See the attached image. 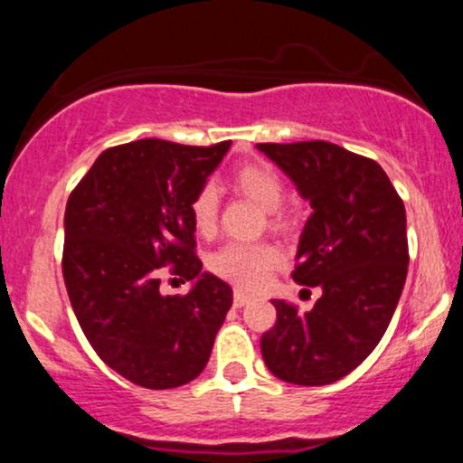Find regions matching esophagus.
<instances>
[{
	"instance_id": "obj_1",
	"label": "esophagus",
	"mask_w": 463,
	"mask_h": 463,
	"mask_svg": "<svg viewBox=\"0 0 463 463\" xmlns=\"http://www.w3.org/2000/svg\"><path fill=\"white\" fill-rule=\"evenodd\" d=\"M248 302H250V296L246 294V291L235 289V307H243V305H248Z\"/></svg>"
}]
</instances>
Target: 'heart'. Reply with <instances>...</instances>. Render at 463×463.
Listing matches in <instances>:
<instances>
[{"instance_id": "1", "label": "heart", "mask_w": 463, "mask_h": 463, "mask_svg": "<svg viewBox=\"0 0 463 463\" xmlns=\"http://www.w3.org/2000/svg\"><path fill=\"white\" fill-rule=\"evenodd\" d=\"M232 184L243 195L261 204L269 215V224L285 228L289 224V213L285 211V183L268 165L248 163L235 169ZM217 211H220V194L213 183H204L191 198L189 213L194 226L200 232H211L215 228ZM280 263L279 248L272 243H241L232 241L222 246L211 257V269L222 279L231 280L243 289L261 287L276 265Z\"/></svg>"}]
</instances>
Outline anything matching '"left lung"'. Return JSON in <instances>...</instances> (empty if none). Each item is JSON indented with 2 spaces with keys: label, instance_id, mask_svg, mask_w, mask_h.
Returning a JSON list of instances; mask_svg holds the SVG:
<instances>
[{
  "label": "left lung",
  "instance_id": "1",
  "mask_svg": "<svg viewBox=\"0 0 463 463\" xmlns=\"http://www.w3.org/2000/svg\"><path fill=\"white\" fill-rule=\"evenodd\" d=\"M313 213L291 279L320 287L311 311L272 300L263 361L294 385H328L364 361L390 326L407 279L405 204L379 163L328 141L259 143Z\"/></svg>",
  "mask_w": 463,
  "mask_h": 463
}]
</instances>
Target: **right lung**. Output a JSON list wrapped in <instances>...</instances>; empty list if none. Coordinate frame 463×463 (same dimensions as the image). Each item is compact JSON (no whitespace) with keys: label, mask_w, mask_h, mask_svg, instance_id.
<instances>
[{"label":"right lung","mask_w":463,"mask_h":463,"mask_svg":"<svg viewBox=\"0 0 463 463\" xmlns=\"http://www.w3.org/2000/svg\"><path fill=\"white\" fill-rule=\"evenodd\" d=\"M231 141L183 146L139 139L104 150L67 200L62 276L98 357L147 390L204 370L232 289L200 274L189 204ZM165 269L198 278L187 297L157 291Z\"/></svg>","instance_id":"obj_1"}]
</instances>
